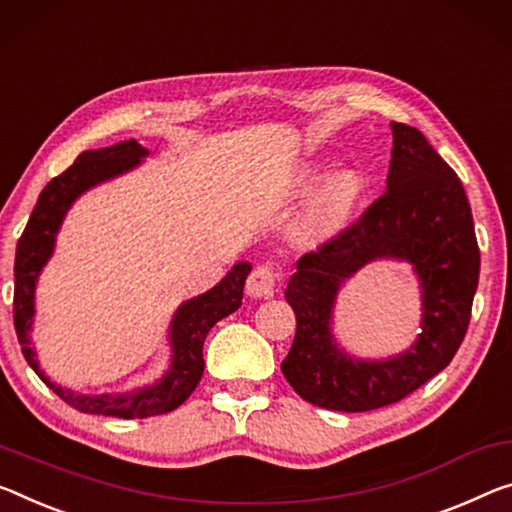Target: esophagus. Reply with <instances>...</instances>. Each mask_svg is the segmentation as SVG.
I'll use <instances>...</instances> for the list:
<instances>
[{
    "label": "esophagus",
    "mask_w": 512,
    "mask_h": 512,
    "mask_svg": "<svg viewBox=\"0 0 512 512\" xmlns=\"http://www.w3.org/2000/svg\"><path fill=\"white\" fill-rule=\"evenodd\" d=\"M277 290V272L270 265H258L247 279V293L251 297H272Z\"/></svg>",
    "instance_id": "obj_1"
}]
</instances>
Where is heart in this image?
<instances>
[{
  "label": "heart",
  "instance_id": "b5f03b06",
  "mask_svg": "<svg viewBox=\"0 0 512 512\" xmlns=\"http://www.w3.org/2000/svg\"><path fill=\"white\" fill-rule=\"evenodd\" d=\"M359 196L361 178L352 174V171H345V174L327 180L325 187H322L311 203L309 217H306V231L313 238H329V235L341 231L350 222Z\"/></svg>",
  "mask_w": 512,
  "mask_h": 512
}]
</instances>
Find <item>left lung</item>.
<instances>
[{"mask_svg":"<svg viewBox=\"0 0 512 512\" xmlns=\"http://www.w3.org/2000/svg\"><path fill=\"white\" fill-rule=\"evenodd\" d=\"M391 135L387 192L304 254L283 295L297 332L281 371L306 403L325 410L398 403L451 364L469 327L481 251L465 187L419 130L391 123ZM375 257H405L420 272L424 332L405 356L357 362L335 348L328 320L337 286Z\"/></svg>","mask_w":512,"mask_h":512,"instance_id":"obj_1","label":"left lung"}]
</instances>
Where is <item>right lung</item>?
<instances>
[{
	"instance_id": "add662e5",
	"label": "right lung",
	"mask_w": 512,
	"mask_h": 512,
	"mask_svg": "<svg viewBox=\"0 0 512 512\" xmlns=\"http://www.w3.org/2000/svg\"><path fill=\"white\" fill-rule=\"evenodd\" d=\"M146 153V148H141L135 139L119 141V144L100 148V151H84L73 162V167H68L64 174L52 178L45 185L25 231L20 235L18 249H15L13 322L22 355L47 387L64 403L84 414L146 419V416L167 414L183 405L203 375V341H206L215 322L231 316L242 304V288H245V279L251 272L249 263H238L215 288L180 306L169 332L171 343H174V361H171L164 380L157 382L155 387L125 393V396H109V393L105 396H80V393L57 387L47 380L38 368L36 355L29 345V329L31 318H34L36 279L52 254L54 235H57L66 210L77 196L100 180L119 176L123 171L137 167Z\"/></svg>"
}]
</instances>
